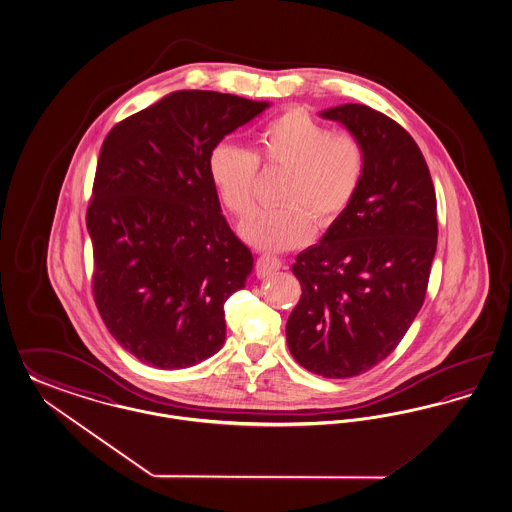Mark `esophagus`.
<instances>
[{
	"mask_svg": "<svg viewBox=\"0 0 512 512\" xmlns=\"http://www.w3.org/2000/svg\"><path fill=\"white\" fill-rule=\"evenodd\" d=\"M257 274L261 276V278H265L268 274H272V272H276V270H280L282 268V261L278 259V257H274V255H270V253H263L259 259H257Z\"/></svg>",
	"mask_w": 512,
	"mask_h": 512,
	"instance_id": "obj_1",
	"label": "esophagus"
}]
</instances>
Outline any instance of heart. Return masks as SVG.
Returning <instances> with one entry per match:
<instances>
[{
  "mask_svg": "<svg viewBox=\"0 0 512 512\" xmlns=\"http://www.w3.org/2000/svg\"><path fill=\"white\" fill-rule=\"evenodd\" d=\"M259 164L287 168L280 208L259 210L242 225L249 244L291 249L312 240L316 219L333 225L350 208L365 176V149L350 132H331L302 109H289L255 134V149L232 143L213 147L208 176L221 204L246 217L255 200Z\"/></svg>",
  "mask_w": 512,
  "mask_h": 512,
  "instance_id": "b5f03b06",
  "label": "heart"
}]
</instances>
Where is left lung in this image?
<instances>
[{
	"mask_svg": "<svg viewBox=\"0 0 512 512\" xmlns=\"http://www.w3.org/2000/svg\"><path fill=\"white\" fill-rule=\"evenodd\" d=\"M321 117L361 141L365 176L318 246L297 255L302 295L285 336L306 371L352 378L384 361L422 308L437 251V196L418 143L388 115L344 104Z\"/></svg>",
	"mask_w": 512,
	"mask_h": 512,
	"instance_id": "obj_1",
	"label": "left lung"
}]
</instances>
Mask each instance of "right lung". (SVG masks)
Here are the masks:
<instances>
[{
	"label": "right lung",
	"instance_id": "1",
	"mask_svg": "<svg viewBox=\"0 0 512 512\" xmlns=\"http://www.w3.org/2000/svg\"><path fill=\"white\" fill-rule=\"evenodd\" d=\"M266 107L177 90L102 143L87 210L92 295L107 331L149 367H193L225 344V300L246 285L253 255L221 213L208 159Z\"/></svg>",
	"mask_w": 512,
	"mask_h": 512
}]
</instances>
